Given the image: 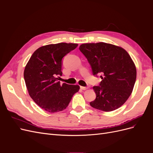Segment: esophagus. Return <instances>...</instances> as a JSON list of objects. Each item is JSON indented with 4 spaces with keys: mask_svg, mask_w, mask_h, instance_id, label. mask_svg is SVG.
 Masks as SVG:
<instances>
[{
    "mask_svg": "<svg viewBox=\"0 0 153 153\" xmlns=\"http://www.w3.org/2000/svg\"><path fill=\"white\" fill-rule=\"evenodd\" d=\"M88 87H83V86H80V89H82V90H86V89H88Z\"/></svg>",
    "mask_w": 153,
    "mask_h": 153,
    "instance_id": "34e87169",
    "label": "esophagus"
}]
</instances>
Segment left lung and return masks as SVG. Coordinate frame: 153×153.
Instances as JSON below:
<instances>
[{
  "label": "left lung",
  "instance_id": "left-lung-1",
  "mask_svg": "<svg viewBox=\"0 0 153 153\" xmlns=\"http://www.w3.org/2000/svg\"><path fill=\"white\" fill-rule=\"evenodd\" d=\"M92 68L93 75L100 74L99 86H94L96 94L90 105L110 112L126 101L136 81L137 69L128 53L122 47L103 42L84 43L80 46Z\"/></svg>",
  "mask_w": 153,
  "mask_h": 153
}]
</instances>
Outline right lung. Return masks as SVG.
I'll list each match as a JSON object with an SVG mask.
<instances>
[{"mask_svg":"<svg viewBox=\"0 0 153 153\" xmlns=\"http://www.w3.org/2000/svg\"><path fill=\"white\" fill-rule=\"evenodd\" d=\"M78 46L60 43L39 47L32 55L24 69L27 89L31 98L41 108L54 113L66 109L73 96L80 89L78 85H61L62 59Z\"/></svg>","mask_w":153,"mask_h":153,"instance_id":"obj_1","label":"right lung"}]
</instances>
